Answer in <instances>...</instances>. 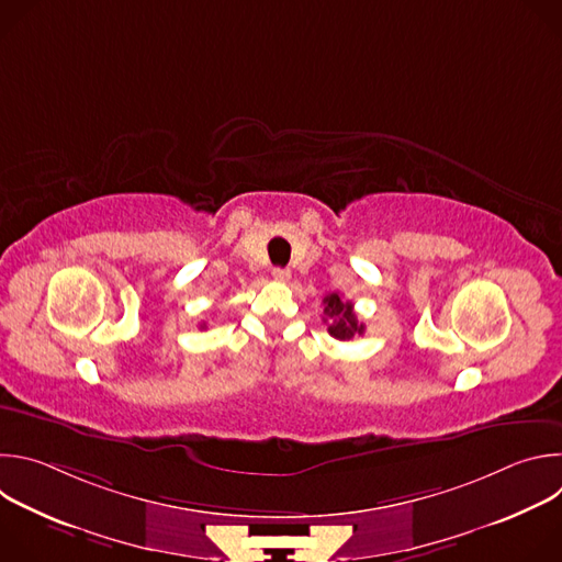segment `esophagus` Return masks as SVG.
<instances>
[{"label": "esophagus", "mask_w": 562, "mask_h": 562, "mask_svg": "<svg viewBox=\"0 0 562 562\" xmlns=\"http://www.w3.org/2000/svg\"><path fill=\"white\" fill-rule=\"evenodd\" d=\"M289 278H291L289 269H280V267L273 269V280H276V282H286Z\"/></svg>", "instance_id": "esophagus-1"}]
</instances>
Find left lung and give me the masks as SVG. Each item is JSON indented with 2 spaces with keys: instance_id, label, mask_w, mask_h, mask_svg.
<instances>
[{
  "instance_id": "obj_1",
  "label": "left lung",
  "mask_w": 562,
  "mask_h": 562,
  "mask_svg": "<svg viewBox=\"0 0 562 562\" xmlns=\"http://www.w3.org/2000/svg\"><path fill=\"white\" fill-rule=\"evenodd\" d=\"M323 302H325V317L323 319L329 325L327 331L336 340H351L353 336L364 334V325L358 323L351 302L342 300L338 293H329Z\"/></svg>"
}]
</instances>
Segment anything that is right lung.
<instances>
[{"label":"right lung","instance_id":"1","mask_svg":"<svg viewBox=\"0 0 562 562\" xmlns=\"http://www.w3.org/2000/svg\"><path fill=\"white\" fill-rule=\"evenodd\" d=\"M202 327H204V325H202Z\"/></svg>","mask_w":562,"mask_h":562}]
</instances>
